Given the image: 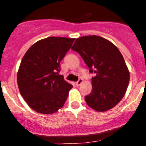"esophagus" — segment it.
Returning <instances> with one entry per match:
<instances>
[{
  "label": "esophagus",
  "mask_w": 146,
  "mask_h": 146,
  "mask_svg": "<svg viewBox=\"0 0 146 146\" xmlns=\"http://www.w3.org/2000/svg\"><path fill=\"white\" fill-rule=\"evenodd\" d=\"M82 82V78H80V79L78 80V81H77V82H76V86L78 87V86H80Z\"/></svg>",
  "instance_id": "34e87169"
}]
</instances>
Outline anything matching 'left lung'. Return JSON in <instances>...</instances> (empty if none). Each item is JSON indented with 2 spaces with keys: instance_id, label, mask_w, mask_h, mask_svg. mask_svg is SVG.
I'll list each match as a JSON object with an SVG mask.
<instances>
[{
  "instance_id": "obj_1",
  "label": "left lung",
  "mask_w": 146,
  "mask_h": 146,
  "mask_svg": "<svg viewBox=\"0 0 146 146\" xmlns=\"http://www.w3.org/2000/svg\"><path fill=\"white\" fill-rule=\"evenodd\" d=\"M72 50L80 55L93 77L92 91L85 96L90 108L107 111L121 101L128 87L129 72L123 56L112 42L99 36L76 39Z\"/></svg>"
}]
</instances>
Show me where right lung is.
<instances>
[{
  "instance_id": "obj_1",
  "label": "right lung",
  "mask_w": 146,
  "mask_h": 146,
  "mask_svg": "<svg viewBox=\"0 0 146 146\" xmlns=\"http://www.w3.org/2000/svg\"><path fill=\"white\" fill-rule=\"evenodd\" d=\"M75 38L48 37L36 42L23 56L17 84L28 106L42 114H52L64 106L73 86L59 74L60 63Z\"/></svg>"
}]
</instances>
